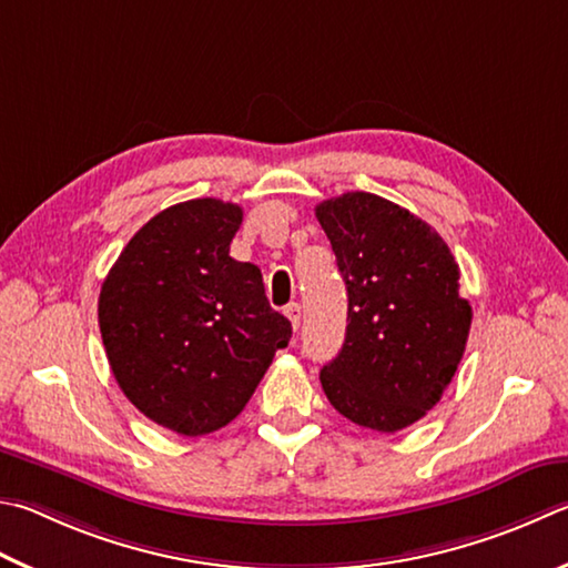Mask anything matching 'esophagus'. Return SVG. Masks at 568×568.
<instances>
[{"instance_id":"1","label":"esophagus","mask_w":568,"mask_h":568,"mask_svg":"<svg viewBox=\"0 0 568 568\" xmlns=\"http://www.w3.org/2000/svg\"><path fill=\"white\" fill-rule=\"evenodd\" d=\"M285 315H287V320H291L293 329L301 327V317H303V307H301V305H297V303H291V305L285 307Z\"/></svg>"}]
</instances>
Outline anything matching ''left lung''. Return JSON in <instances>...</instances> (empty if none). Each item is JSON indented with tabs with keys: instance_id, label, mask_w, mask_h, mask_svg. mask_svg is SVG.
<instances>
[{
	"instance_id": "1",
	"label": "left lung",
	"mask_w": 568,
	"mask_h": 568,
	"mask_svg": "<svg viewBox=\"0 0 568 568\" xmlns=\"http://www.w3.org/2000/svg\"><path fill=\"white\" fill-rule=\"evenodd\" d=\"M315 215L347 287L345 343L320 383L339 415L397 432L447 389L469 337L459 265L425 221L375 193L349 191Z\"/></svg>"
}]
</instances>
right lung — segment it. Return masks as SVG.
Returning a JSON list of instances; mask_svg holds the SVG:
<instances>
[{
    "mask_svg": "<svg viewBox=\"0 0 568 568\" xmlns=\"http://www.w3.org/2000/svg\"><path fill=\"white\" fill-rule=\"evenodd\" d=\"M241 223V205L219 199L171 205L133 235L99 293L121 392L183 437L239 417L293 335L267 303L261 267L229 255Z\"/></svg>",
    "mask_w": 568,
    "mask_h": 568,
    "instance_id": "obj_1",
    "label": "right lung"
}]
</instances>
